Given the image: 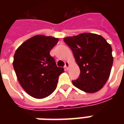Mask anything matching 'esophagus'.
I'll list each match as a JSON object with an SVG mask.
<instances>
[{"label":"esophagus","instance_id":"esophagus-1","mask_svg":"<svg viewBox=\"0 0 124 124\" xmlns=\"http://www.w3.org/2000/svg\"><path fill=\"white\" fill-rule=\"evenodd\" d=\"M68 67H69V62H65V66H64V68L66 69V70H68Z\"/></svg>","mask_w":124,"mask_h":124}]
</instances>
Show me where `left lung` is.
<instances>
[{
    "instance_id": "left-lung-1",
    "label": "left lung",
    "mask_w": 124,
    "mask_h": 124,
    "mask_svg": "<svg viewBox=\"0 0 124 124\" xmlns=\"http://www.w3.org/2000/svg\"><path fill=\"white\" fill-rule=\"evenodd\" d=\"M72 51L80 70L74 86L88 93L102 88L109 78L113 64L112 49L101 36L82 33L64 38Z\"/></svg>"
}]
</instances>
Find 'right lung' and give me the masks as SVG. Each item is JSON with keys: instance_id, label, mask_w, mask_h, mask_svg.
<instances>
[{"instance_id": "obj_1", "label": "right lung", "mask_w": 124, "mask_h": 124, "mask_svg": "<svg viewBox=\"0 0 124 124\" xmlns=\"http://www.w3.org/2000/svg\"><path fill=\"white\" fill-rule=\"evenodd\" d=\"M58 38L36 35L20 45L14 55L13 67L18 80L33 98H44L56 90L64 68L58 67L50 52Z\"/></svg>"}]
</instances>
